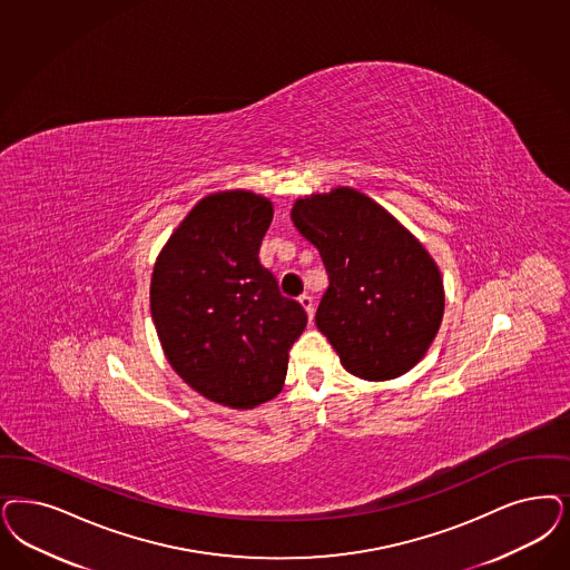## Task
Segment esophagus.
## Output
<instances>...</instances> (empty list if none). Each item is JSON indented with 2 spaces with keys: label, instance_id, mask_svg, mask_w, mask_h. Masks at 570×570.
I'll return each mask as SVG.
<instances>
[{
  "label": "esophagus",
  "instance_id": "esophagus-1",
  "mask_svg": "<svg viewBox=\"0 0 570 570\" xmlns=\"http://www.w3.org/2000/svg\"><path fill=\"white\" fill-rule=\"evenodd\" d=\"M298 303L303 305V309L307 312L309 320H312V317H314V298L305 293V295L298 296Z\"/></svg>",
  "mask_w": 570,
  "mask_h": 570
}]
</instances>
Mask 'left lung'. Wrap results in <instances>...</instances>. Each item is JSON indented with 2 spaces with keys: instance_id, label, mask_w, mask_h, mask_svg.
<instances>
[{
  "instance_id": "1",
  "label": "left lung",
  "mask_w": 570,
  "mask_h": 570,
  "mask_svg": "<svg viewBox=\"0 0 570 570\" xmlns=\"http://www.w3.org/2000/svg\"><path fill=\"white\" fill-rule=\"evenodd\" d=\"M293 220L324 261L328 288L315 326L341 364L366 381L409 373L444 314L432 256L385 208L350 187L298 199Z\"/></svg>"
}]
</instances>
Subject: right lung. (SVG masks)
Returning a JSON list of instances; mask_svg holds the SVG:
<instances>
[{
  "label": "right lung",
  "instance_id": "obj_1",
  "mask_svg": "<svg viewBox=\"0 0 570 570\" xmlns=\"http://www.w3.org/2000/svg\"><path fill=\"white\" fill-rule=\"evenodd\" d=\"M274 218L267 197H204L157 258L151 317L178 376L204 397L253 409L282 390L288 354L307 326L258 250Z\"/></svg>",
  "mask_w": 570,
  "mask_h": 570
}]
</instances>
